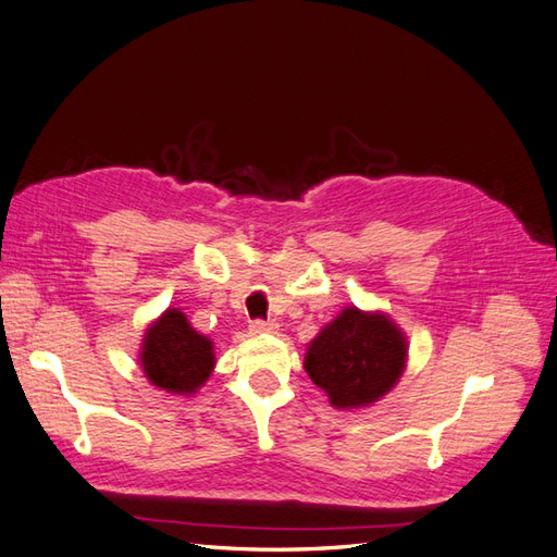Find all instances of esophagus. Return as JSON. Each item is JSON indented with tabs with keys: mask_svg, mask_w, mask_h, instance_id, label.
<instances>
[{
	"mask_svg": "<svg viewBox=\"0 0 557 557\" xmlns=\"http://www.w3.org/2000/svg\"><path fill=\"white\" fill-rule=\"evenodd\" d=\"M249 330L253 334H265V332H275L277 330V322L275 320H253L249 324Z\"/></svg>",
	"mask_w": 557,
	"mask_h": 557,
	"instance_id": "obj_1",
	"label": "esophagus"
}]
</instances>
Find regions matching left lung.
<instances>
[{"instance_id":"8db88e82","label":"left lung","mask_w":557,"mask_h":557,"mask_svg":"<svg viewBox=\"0 0 557 557\" xmlns=\"http://www.w3.org/2000/svg\"><path fill=\"white\" fill-rule=\"evenodd\" d=\"M405 358V336L386 315L346 308L310 344L306 372L334 407H364L395 386Z\"/></svg>"}]
</instances>
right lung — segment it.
I'll return each mask as SVG.
<instances>
[{
  "label": "right lung",
  "mask_w": 557,
  "mask_h": 557,
  "mask_svg": "<svg viewBox=\"0 0 557 557\" xmlns=\"http://www.w3.org/2000/svg\"><path fill=\"white\" fill-rule=\"evenodd\" d=\"M211 341L197 334L181 310L171 308L148 330L140 350V364L152 386L190 395L211 374Z\"/></svg>",
  "instance_id": "add662e5"
}]
</instances>
